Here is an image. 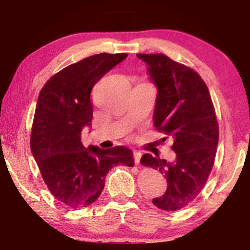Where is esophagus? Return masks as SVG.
I'll return each mask as SVG.
<instances>
[{"label": "esophagus", "instance_id": "obj_1", "mask_svg": "<svg viewBox=\"0 0 250 250\" xmlns=\"http://www.w3.org/2000/svg\"><path fill=\"white\" fill-rule=\"evenodd\" d=\"M133 157H134V162H135L136 165L140 164V159H141V152L134 151V152H133Z\"/></svg>", "mask_w": 250, "mask_h": 250}]
</instances>
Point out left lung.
I'll list each match as a JSON object with an SVG mask.
<instances>
[{
	"mask_svg": "<svg viewBox=\"0 0 250 250\" xmlns=\"http://www.w3.org/2000/svg\"><path fill=\"white\" fill-rule=\"evenodd\" d=\"M136 56L148 64L158 88L153 125L172 136L175 152L173 162L145 153L140 163L166 176V192L152 199L153 205L175 211L196 199L213 168L218 143L215 108L206 83L192 68L163 53Z\"/></svg>",
	"mask_w": 250,
	"mask_h": 250,
	"instance_id": "obj_1",
	"label": "left lung"
}]
</instances>
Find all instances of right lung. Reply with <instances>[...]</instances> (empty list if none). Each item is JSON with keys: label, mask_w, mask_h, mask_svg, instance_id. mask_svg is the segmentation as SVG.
Segmentation results:
<instances>
[{"label": "right lung", "mask_w": 250, "mask_h": 250, "mask_svg": "<svg viewBox=\"0 0 250 250\" xmlns=\"http://www.w3.org/2000/svg\"><path fill=\"white\" fill-rule=\"evenodd\" d=\"M127 57L100 53L54 74L40 92L30 134V150L47 189L70 209L94 203L114 166H134L126 146L100 149L82 143V129L93 116L91 92L99 80Z\"/></svg>", "instance_id": "1"}]
</instances>
